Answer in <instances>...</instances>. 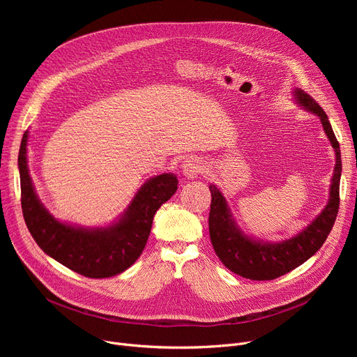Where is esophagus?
Wrapping results in <instances>:
<instances>
[{
    "label": "esophagus",
    "instance_id": "34e87169",
    "mask_svg": "<svg viewBox=\"0 0 357 357\" xmlns=\"http://www.w3.org/2000/svg\"><path fill=\"white\" fill-rule=\"evenodd\" d=\"M204 169V160L198 156H188L182 162V172L186 178H197Z\"/></svg>",
    "mask_w": 357,
    "mask_h": 357
}]
</instances>
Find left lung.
Segmentation results:
<instances>
[{"label":"left lung","instance_id":"obj_1","mask_svg":"<svg viewBox=\"0 0 357 357\" xmlns=\"http://www.w3.org/2000/svg\"><path fill=\"white\" fill-rule=\"evenodd\" d=\"M292 96L295 104L320 119L324 133L335 153L328 201L321 213L295 236L282 241H265L246 234L238 227L226 197L214 183L210 185L213 199L208 227L215 255L227 269L252 280H271L303 265L323 246L334 226L337 213H339V190L342 176L339 142L334 136L327 114L312 97H310L301 88H295Z\"/></svg>","mask_w":357,"mask_h":357}]
</instances>
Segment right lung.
<instances>
[{"instance_id":"1","label":"right lung","mask_w":357,"mask_h":357,"mask_svg":"<svg viewBox=\"0 0 357 357\" xmlns=\"http://www.w3.org/2000/svg\"><path fill=\"white\" fill-rule=\"evenodd\" d=\"M27 140L29 131L18 153L22 208L39 248L63 266L88 278H109L128 269L146 246L156 211L176 192L178 176H152L117 220L104 227H84L58 220L39 199L27 165Z\"/></svg>"}]
</instances>
